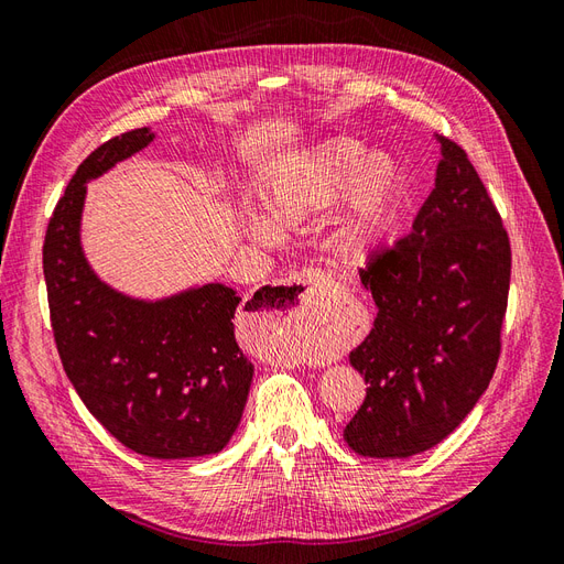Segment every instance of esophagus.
<instances>
[{
    "mask_svg": "<svg viewBox=\"0 0 564 564\" xmlns=\"http://www.w3.org/2000/svg\"><path fill=\"white\" fill-rule=\"evenodd\" d=\"M292 286H296L299 289V301L296 303H289L284 296V301H286V308L284 311H275V315L280 313H289V317L292 315H305L311 319V315H313V305H315V296L317 294H324L327 292V289L332 286V280H329V275H324L322 270H315V268H311V270H303V272H299V275H294L292 278Z\"/></svg>",
    "mask_w": 564,
    "mask_h": 564,
    "instance_id": "obj_1",
    "label": "esophagus"
}]
</instances>
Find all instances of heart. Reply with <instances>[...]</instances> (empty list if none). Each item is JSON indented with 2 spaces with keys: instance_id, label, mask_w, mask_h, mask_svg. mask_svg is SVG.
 Instances as JSON below:
<instances>
[{
  "instance_id": "obj_1",
  "label": "heart",
  "mask_w": 564,
  "mask_h": 564,
  "mask_svg": "<svg viewBox=\"0 0 564 564\" xmlns=\"http://www.w3.org/2000/svg\"><path fill=\"white\" fill-rule=\"evenodd\" d=\"M268 212L242 209L247 232L261 242H278L282 228L313 224L346 202L334 235L338 261L360 265L388 237L402 199V169L386 152H367L346 135L282 162L265 183Z\"/></svg>"
}]
</instances>
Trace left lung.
Returning <instances> with one entry per match:
<instances>
[{
    "label": "left lung",
    "instance_id": "left-lung-1",
    "mask_svg": "<svg viewBox=\"0 0 564 564\" xmlns=\"http://www.w3.org/2000/svg\"><path fill=\"white\" fill-rule=\"evenodd\" d=\"M435 139V187L412 232L360 270L379 313L350 352L369 388L344 437L369 458L440 445L482 398L501 352L508 232L466 150Z\"/></svg>",
    "mask_w": 564,
    "mask_h": 564
}]
</instances>
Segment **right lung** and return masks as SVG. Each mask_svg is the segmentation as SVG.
Wrapping results in <instances>:
<instances>
[{
  "label": "right lung",
  "instance_id": "1",
  "mask_svg": "<svg viewBox=\"0 0 564 564\" xmlns=\"http://www.w3.org/2000/svg\"><path fill=\"white\" fill-rule=\"evenodd\" d=\"M152 141L148 127L115 135L67 183L44 240L51 327L77 395L124 447L166 460L209 456L235 435L253 379L235 338L242 299L224 282L129 296L96 275L82 247L87 183Z\"/></svg>",
  "mask_w": 564,
  "mask_h": 564
}]
</instances>
